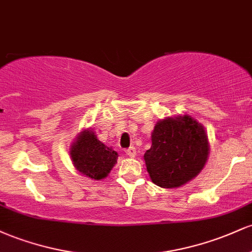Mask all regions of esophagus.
I'll use <instances>...</instances> for the list:
<instances>
[{"label":"esophagus","instance_id":"1","mask_svg":"<svg viewBox=\"0 0 252 252\" xmlns=\"http://www.w3.org/2000/svg\"><path fill=\"white\" fill-rule=\"evenodd\" d=\"M126 155L130 156V158H134V156L136 155V149H135V147H130V148L126 149Z\"/></svg>","mask_w":252,"mask_h":252}]
</instances>
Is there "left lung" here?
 <instances>
[{"label": "left lung", "mask_w": 252, "mask_h": 252, "mask_svg": "<svg viewBox=\"0 0 252 252\" xmlns=\"http://www.w3.org/2000/svg\"><path fill=\"white\" fill-rule=\"evenodd\" d=\"M210 153L204 126L189 115L156 123L152 147L144 154L150 179L162 189H175L194 179Z\"/></svg>", "instance_id": "8db88e82"}]
</instances>
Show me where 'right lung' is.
I'll return each mask as SVG.
<instances>
[{
  "instance_id": "1",
  "label": "right lung",
  "mask_w": 252,
  "mask_h": 252,
  "mask_svg": "<svg viewBox=\"0 0 252 252\" xmlns=\"http://www.w3.org/2000/svg\"><path fill=\"white\" fill-rule=\"evenodd\" d=\"M70 156L78 172L94 180L106 178L118 158L117 153L100 142L91 129L77 136L71 146Z\"/></svg>"
}]
</instances>
